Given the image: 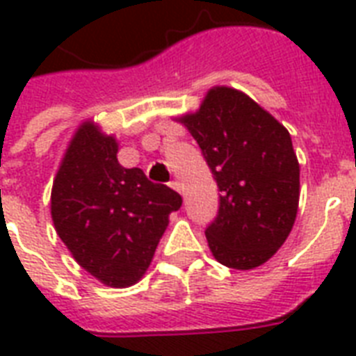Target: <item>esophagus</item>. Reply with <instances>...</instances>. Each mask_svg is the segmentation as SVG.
I'll use <instances>...</instances> for the list:
<instances>
[{
  "label": "esophagus",
  "instance_id": "34e87169",
  "mask_svg": "<svg viewBox=\"0 0 356 356\" xmlns=\"http://www.w3.org/2000/svg\"><path fill=\"white\" fill-rule=\"evenodd\" d=\"M170 188H173L175 192H179V194H181L183 186H181V183H179V181H170Z\"/></svg>",
  "mask_w": 356,
  "mask_h": 356
}]
</instances>
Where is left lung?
<instances>
[{"instance_id":"8db88e82","label":"left lung","mask_w":356,"mask_h":356,"mask_svg":"<svg viewBox=\"0 0 356 356\" xmlns=\"http://www.w3.org/2000/svg\"><path fill=\"white\" fill-rule=\"evenodd\" d=\"M188 129L220 188L207 242L220 264L253 270L277 253L298 216L299 162L286 127L236 88L214 86Z\"/></svg>"}]
</instances>
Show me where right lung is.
Returning a JSON list of instances; mask_svg holds the SVG:
<instances>
[{
    "instance_id": "right-lung-1",
    "label": "right lung",
    "mask_w": 356,
    "mask_h": 356,
    "mask_svg": "<svg viewBox=\"0 0 356 356\" xmlns=\"http://www.w3.org/2000/svg\"><path fill=\"white\" fill-rule=\"evenodd\" d=\"M118 142L94 122L70 140L51 188L55 231L77 264L113 288L138 282L181 195L118 162Z\"/></svg>"
}]
</instances>
